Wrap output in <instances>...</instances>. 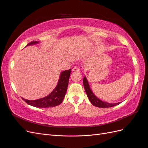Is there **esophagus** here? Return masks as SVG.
<instances>
[{"label": "esophagus", "mask_w": 148, "mask_h": 148, "mask_svg": "<svg viewBox=\"0 0 148 148\" xmlns=\"http://www.w3.org/2000/svg\"><path fill=\"white\" fill-rule=\"evenodd\" d=\"M72 70L73 71H78L79 70V68L78 66H74L73 68L72 69Z\"/></svg>", "instance_id": "esophagus-1"}]
</instances>
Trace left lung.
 <instances>
[{
  "label": "left lung",
  "mask_w": 148,
  "mask_h": 148,
  "mask_svg": "<svg viewBox=\"0 0 148 148\" xmlns=\"http://www.w3.org/2000/svg\"><path fill=\"white\" fill-rule=\"evenodd\" d=\"M83 85L84 87L85 91H86L88 97L89 98V101L91 102V104L97 107H102V108H106V107H114L115 106H117L120 104V102L118 103H114V104H110V103H107L104 101H102L94 95V93L92 92L91 89L89 86V84L88 82V80L86 77H84L83 78Z\"/></svg>",
  "instance_id": "8db88e82"
}]
</instances>
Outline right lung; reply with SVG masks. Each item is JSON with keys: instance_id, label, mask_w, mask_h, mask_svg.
Instances as JSON below:
<instances>
[{"instance_id": "obj_1", "label": "right lung", "mask_w": 148, "mask_h": 148, "mask_svg": "<svg viewBox=\"0 0 148 148\" xmlns=\"http://www.w3.org/2000/svg\"><path fill=\"white\" fill-rule=\"evenodd\" d=\"M38 42H39L38 41H32L28 44L26 46L38 44ZM70 73L71 69L62 71L60 73L59 80L57 83V86L47 96L33 101L25 99L23 98H22V99L28 104L36 107H40V108L52 107L60 104L63 101L67 90V88H68Z\"/></svg>"}]
</instances>
